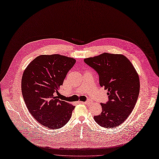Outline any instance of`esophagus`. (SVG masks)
<instances>
[{
    "mask_svg": "<svg viewBox=\"0 0 159 159\" xmlns=\"http://www.w3.org/2000/svg\"><path fill=\"white\" fill-rule=\"evenodd\" d=\"M80 103H83V104H88V103L90 102V100H88L86 101H80Z\"/></svg>",
    "mask_w": 159,
    "mask_h": 159,
    "instance_id": "obj_1",
    "label": "esophagus"
}]
</instances>
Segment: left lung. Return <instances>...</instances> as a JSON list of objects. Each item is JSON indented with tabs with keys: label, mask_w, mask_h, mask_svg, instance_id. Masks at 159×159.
Wrapping results in <instances>:
<instances>
[{
	"label": "left lung",
	"mask_w": 159,
	"mask_h": 159,
	"mask_svg": "<svg viewBox=\"0 0 159 159\" xmlns=\"http://www.w3.org/2000/svg\"><path fill=\"white\" fill-rule=\"evenodd\" d=\"M97 71L99 84L108 89V101L101 103L102 112L94 116L99 125L119 126L133 110L140 92V79L130 60L123 54L105 52L84 60Z\"/></svg>",
	"instance_id": "8db88e82"
}]
</instances>
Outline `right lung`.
<instances>
[{"label":"right lung","mask_w":159,"mask_h":159,"mask_svg":"<svg viewBox=\"0 0 159 159\" xmlns=\"http://www.w3.org/2000/svg\"><path fill=\"white\" fill-rule=\"evenodd\" d=\"M75 62L60 54L40 55L24 71L21 91L26 106L34 119L47 128L60 129L71 118L75 107L57 99L55 93Z\"/></svg>","instance_id":"add662e5"}]
</instances>
